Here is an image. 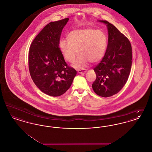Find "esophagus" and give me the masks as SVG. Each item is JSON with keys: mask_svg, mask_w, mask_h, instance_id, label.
Here are the masks:
<instances>
[{"mask_svg": "<svg viewBox=\"0 0 152 152\" xmlns=\"http://www.w3.org/2000/svg\"><path fill=\"white\" fill-rule=\"evenodd\" d=\"M77 72L79 73L80 74H84L86 72V71L85 69H79V70H77Z\"/></svg>", "mask_w": 152, "mask_h": 152, "instance_id": "1", "label": "esophagus"}]
</instances>
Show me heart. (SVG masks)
<instances>
[{
	"mask_svg": "<svg viewBox=\"0 0 152 152\" xmlns=\"http://www.w3.org/2000/svg\"><path fill=\"white\" fill-rule=\"evenodd\" d=\"M68 40L61 39L58 46L65 60L70 63L79 57L72 66L81 69L88 61L96 63L100 60L106 51L108 39L104 32L92 28L73 29L67 36Z\"/></svg>",
	"mask_w": 152,
	"mask_h": 152,
	"instance_id": "heart-1",
	"label": "heart"
}]
</instances>
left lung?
<instances>
[{"label": "left lung", "instance_id": "left-lung-1", "mask_svg": "<svg viewBox=\"0 0 152 152\" xmlns=\"http://www.w3.org/2000/svg\"><path fill=\"white\" fill-rule=\"evenodd\" d=\"M108 43L101 62L94 68L96 79L92 84L94 92L108 97L117 94L128 79L132 66V53L129 40L115 26L106 20Z\"/></svg>", "mask_w": 152, "mask_h": 152}]
</instances>
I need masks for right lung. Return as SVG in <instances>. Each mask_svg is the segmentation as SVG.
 Listing matches in <instances>:
<instances>
[{
    "mask_svg": "<svg viewBox=\"0 0 152 152\" xmlns=\"http://www.w3.org/2000/svg\"><path fill=\"white\" fill-rule=\"evenodd\" d=\"M65 18L50 23L36 36L29 47L28 66L35 84L53 97L64 94L70 88L77 72L65 63L58 46Z\"/></svg>",
    "mask_w": 152,
    "mask_h": 152,
    "instance_id": "obj_1",
    "label": "right lung"
}]
</instances>
